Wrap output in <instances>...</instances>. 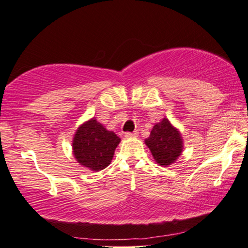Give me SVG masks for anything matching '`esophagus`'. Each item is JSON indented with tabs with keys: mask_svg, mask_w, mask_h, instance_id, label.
<instances>
[{
	"mask_svg": "<svg viewBox=\"0 0 248 248\" xmlns=\"http://www.w3.org/2000/svg\"><path fill=\"white\" fill-rule=\"evenodd\" d=\"M124 136L127 138H136L138 137V132L137 131H134V132H125Z\"/></svg>",
	"mask_w": 248,
	"mask_h": 248,
	"instance_id": "1",
	"label": "esophagus"
}]
</instances>
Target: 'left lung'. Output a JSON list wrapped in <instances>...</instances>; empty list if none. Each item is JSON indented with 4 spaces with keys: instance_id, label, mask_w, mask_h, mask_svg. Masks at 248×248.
Listing matches in <instances>:
<instances>
[{
    "instance_id": "left-lung-1",
    "label": "left lung",
    "mask_w": 248,
    "mask_h": 248,
    "mask_svg": "<svg viewBox=\"0 0 248 248\" xmlns=\"http://www.w3.org/2000/svg\"><path fill=\"white\" fill-rule=\"evenodd\" d=\"M145 144L160 166L172 165L183 152L182 135L167 118H163L153 127L151 136L145 139Z\"/></svg>"
}]
</instances>
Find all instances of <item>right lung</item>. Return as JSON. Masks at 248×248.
<instances>
[{
  "mask_svg": "<svg viewBox=\"0 0 248 248\" xmlns=\"http://www.w3.org/2000/svg\"><path fill=\"white\" fill-rule=\"evenodd\" d=\"M121 139L95 118L82 124L73 138V155L82 166L99 172L110 165Z\"/></svg>",
  "mask_w": 248,
  "mask_h": 248,
  "instance_id": "obj_1",
  "label": "right lung"
}]
</instances>
